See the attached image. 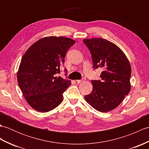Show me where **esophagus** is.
<instances>
[{"label": "esophagus", "instance_id": "esophagus-1", "mask_svg": "<svg viewBox=\"0 0 149 149\" xmlns=\"http://www.w3.org/2000/svg\"><path fill=\"white\" fill-rule=\"evenodd\" d=\"M85 81V79L83 78V79H82L81 80H77V81H76V82H77V83L79 84V83H82V82H83V81Z\"/></svg>", "mask_w": 149, "mask_h": 149}]
</instances>
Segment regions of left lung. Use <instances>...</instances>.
I'll list each match as a JSON object with an SVG mask.
<instances>
[{"instance_id":"obj_1","label":"left lung","mask_w":149,"mask_h":149,"mask_svg":"<svg viewBox=\"0 0 149 149\" xmlns=\"http://www.w3.org/2000/svg\"><path fill=\"white\" fill-rule=\"evenodd\" d=\"M83 42L91 53L94 70H102L100 80H91L93 90L85 100L99 111H109L130 91V63L122 50L108 40L98 38Z\"/></svg>"}]
</instances>
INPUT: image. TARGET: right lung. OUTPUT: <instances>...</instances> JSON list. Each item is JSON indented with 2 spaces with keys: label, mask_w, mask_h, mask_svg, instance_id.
<instances>
[{
  "label": "right lung",
  "mask_w": 149,
  "mask_h": 149,
  "mask_svg": "<svg viewBox=\"0 0 149 149\" xmlns=\"http://www.w3.org/2000/svg\"><path fill=\"white\" fill-rule=\"evenodd\" d=\"M74 44L75 41L68 38L45 37L33 44L22 57L18 83L33 109L48 112L63 102V93L71 81L56 75L64 65L66 52ZM66 72L65 68V76Z\"/></svg>",
  "instance_id": "obj_1"
}]
</instances>
